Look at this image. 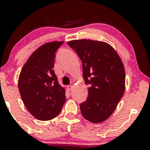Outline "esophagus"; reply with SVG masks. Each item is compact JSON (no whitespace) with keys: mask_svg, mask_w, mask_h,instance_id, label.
<instances>
[{"mask_svg":"<svg viewBox=\"0 0 150 150\" xmlns=\"http://www.w3.org/2000/svg\"><path fill=\"white\" fill-rule=\"evenodd\" d=\"M72 89H73V86L72 85H68V87H67V90H68V92H70V91L72 90Z\"/></svg>","mask_w":150,"mask_h":150,"instance_id":"34e87169","label":"esophagus"}]
</instances>
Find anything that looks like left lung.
Returning <instances> with one entry per match:
<instances>
[{
    "mask_svg": "<svg viewBox=\"0 0 150 150\" xmlns=\"http://www.w3.org/2000/svg\"><path fill=\"white\" fill-rule=\"evenodd\" d=\"M82 63L85 84L89 85L88 97L80 104L86 120L94 123L111 116L123 97L125 74L123 62L110 44L100 41L78 39L68 42Z\"/></svg>",
    "mask_w": 150,
    "mask_h": 150,
    "instance_id": "obj_1",
    "label": "left lung"
}]
</instances>
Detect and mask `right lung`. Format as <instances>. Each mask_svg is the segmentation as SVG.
Here are the masks:
<instances>
[{
	"mask_svg": "<svg viewBox=\"0 0 150 150\" xmlns=\"http://www.w3.org/2000/svg\"><path fill=\"white\" fill-rule=\"evenodd\" d=\"M63 42L43 44L32 53L22 67L18 88L29 112L39 120L56 117L64 104L65 89L53 70L56 50Z\"/></svg>",
	"mask_w": 150,
	"mask_h": 150,
	"instance_id": "add662e5",
	"label": "right lung"
}]
</instances>
